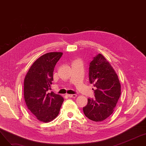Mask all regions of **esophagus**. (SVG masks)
I'll return each mask as SVG.
<instances>
[{"mask_svg": "<svg viewBox=\"0 0 146 146\" xmlns=\"http://www.w3.org/2000/svg\"><path fill=\"white\" fill-rule=\"evenodd\" d=\"M69 98H76L77 97V95H76V94H74V95H72V94H67V95Z\"/></svg>", "mask_w": 146, "mask_h": 146, "instance_id": "34e87169", "label": "esophagus"}]
</instances>
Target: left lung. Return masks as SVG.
Masks as SVG:
<instances>
[{"label":"left lung","mask_w":146,"mask_h":146,"mask_svg":"<svg viewBox=\"0 0 146 146\" xmlns=\"http://www.w3.org/2000/svg\"><path fill=\"white\" fill-rule=\"evenodd\" d=\"M89 78L90 83L96 87L95 98L88 99L83 112L89 119L101 122L109 117L115 108L121 95L120 82L116 72L101 54L90 62Z\"/></svg>","instance_id":"obj_1"}]
</instances>
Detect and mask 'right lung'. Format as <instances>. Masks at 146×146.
I'll return each mask as SVG.
<instances>
[{"label":"right lung","instance_id":"obj_1","mask_svg":"<svg viewBox=\"0 0 146 146\" xmlns=\"http://www.w3.org/2000/svg\"><path fill=\"white\" fill-rule=\"evenodd\" d=\"M63 55L61 52L46 53L36 59L24 79V95L28 110L41 122H48L59 113L64 98L53 92L49 93L54 68Z\"/></svg>","mask_w":146,"mask_h":146}]
</instances>
